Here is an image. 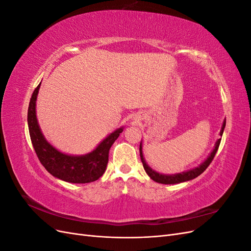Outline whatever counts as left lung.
<instances>
[{"mask_svg": "<svg viewBox=\"0 0 251 251\" xmlns=\"http://www.w3.org/2000/svg\"><path fill=\"white\" fill-rule=\"evenodd\" d=\"M225 126H226V119H224L222 127H221V131H220V138L216 141L215 148L212 149V151H210V154L207 156V158L205 159V160L202 163H200L198 166H196V168L191 169L188 171H184L182 173H177V174H172V175L161 174V173H158L155 170L151 169V166L147 163L146 159H144L143 151H142V141H141L140 147H139V151H140V158H141L144 171L147 172V174L149 175V177L151 180H154L155 182H158V183H161V184H178V183H181V182H185V181H189V180H193V179L197 178L198 176H200V175L205 170L207 169V166L210 164V162L212 161V159H214V157L217 153V151L219 149L220 142H221V137L223 135Z\"/></svg>", "mask_w": 251, "mask_h": 251, "instance_id": "8db88e82", "label": "left lung"}]
</instances>
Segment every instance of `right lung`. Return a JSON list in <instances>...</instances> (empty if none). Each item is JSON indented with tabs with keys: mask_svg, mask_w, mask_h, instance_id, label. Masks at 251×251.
Returning <instances> with one entry per match:
<instances>
[{
	"mask_svg": "<svg viewBox=\"0 0 251 251\" xmlns=\"http://www.w3.org/2000/svg\"><path fill=\"white\" fill-rule=\"evenodd\" d=\"M40 85L33 91L28 108V128L30 138L41 163L53 177L70 183H89L100 179L109 161L112 144L124 131V126L109 134L98 146L85 155H69L58 151L45 138L36 117V98Z\"/></svg>",
	"mask_w": 251,
	"mask_h": 251,
	"instance_id": "1",
	"label": "right lung"
}]
</instances>
